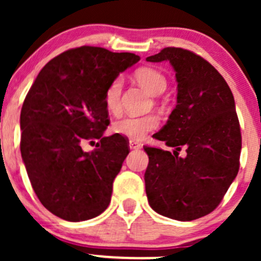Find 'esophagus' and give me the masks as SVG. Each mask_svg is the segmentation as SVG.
Here are the masks:
<instances>
[{
    "instance_id": "1",
    "label": "esophagus",
    "mask_w": 261,
    "mask_h": 261,
    "mask_svg": "<svg viewBox=\"0 0 261 261\" xmlns=\"http://www.w3.org/2000/svg\"><path fill=\"white\" fill-rule=\"evenodd\" d=\"M128 145H130V149H133V150H138L141 147V144L138 143V141H135V140L128 141Z\"/></svg>"
}]
</instances>
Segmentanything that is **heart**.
<instances>
[{
	"label": "heart",
	"mask_w": 261,
	"mask_h": 261,
	"mask_svg": "<svg viewBox=\"0 0 261 261\" xmlns=\"http://www.w3.org/2000/svg\"><path fill=\"white\" fill-rule=\"evenodd\" d=\"M135 78L151 94H160L167 88L165 77L154 68H140L135 72ZM121 91H122L121 78L112 80L105 91V105L112 114H117L121 109ZM158 125L159 121L155 115H127L116 121L114 123V131L131 140H141L147 134L155 130Z\"/></svg>",
	"instance_id": "1"
}]
</instances>
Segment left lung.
<instances>
[{
    "label": "left lung",
    "mask_w": 261,
    "mask_h": 261,
    "mask_svg": "<svg viewBox=\"0 0 261 261\" xmlns=\"http://www.w3.org/2000/svg\"><path fill=\"white\" fill-rule=\"evenodd\" d=\"M147 62L168 60L178 82L177 106L154 135L170 151L144 146L149 156L145 191L155 212L178 221L211 213L240 167L241 133L230 87L213 65L193 51L164 48ZM181 147L184 158L177 156Z\"/></svg>",
    "instance_id": "1"
}]
</instances>
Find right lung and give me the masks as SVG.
<instances>
[{
  "mask_svg": "<svg viewBox=\"0 0 261 261\" xmlns=\"http://www.w3.org/2000/svg\"><path fill=\"white\" fill-rule=\"evenodd\" d=\"M140 60L133 53L81 46L51 59L36 77L20 115V150L39 201L65 221L101 215L130 147L109 126L105 91L121 72ZM99 138L87 153L84 141ZM92 143V141H91Z\"/></svg>",
  "mask_w": 261,
  "mask_h": 261,
  "instance_id": "1",
  "label": "right lung"
}]
</instances>
